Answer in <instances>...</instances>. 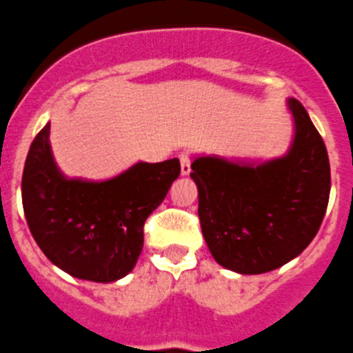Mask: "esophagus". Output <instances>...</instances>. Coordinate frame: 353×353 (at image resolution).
I'll return each instance as SVG.
<instances>
[{
    "instance_id": "34e87169",
    "label": "esophagus",
    "mask_w": 353,
    "mask_h": 353,
    "mask_svg": "<svg viewBox=\"0 0 353 353\" xmlns=\"http://www.w3.org/2000/svg\"><path fill=\"white\" fill-rule=\"evenodd\" d=\"M181 176H188L192 172V161H190L188 154H181Z\"/></svg>"
}]
</instances>
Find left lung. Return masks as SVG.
Listing matches in <instances>:
<instances>
[{"mask_svg":"<svg viewBox=\"0 0 353 353\" xmlns=\"http://www.w3.org/2000/svg\"><path fill=\"white\" fill-rule=\"evenodd\" d=\"M294 139L272 160L193 158L199 218L209 252L239 274L274 271L316 236L331 192V167L320 133L299 100L288 98Z\"/></svg>","mask_w":353,"mask_h":353,"instance_id":"left-lung-1","label":"left lung"}]
</instances>
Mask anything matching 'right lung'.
<instances>
[{"instance_id":"add662e5","label":"right lung","mask_w":353,"mask_h":353,"mask_svg":"<svg viewBox=\"0 0 353 353\" xmlns=\"http://www.w3.org/2000/svg\"><path fill=\"white\" fill-rule=\"evenodd\" d=\"M47 123L28 153L22 205L34 241L61 271L94 283L125 278L144 246V223L179 177L177 158L137 161L105 181L66 177L50 149Z\"/></svg>"}]
</instances>
